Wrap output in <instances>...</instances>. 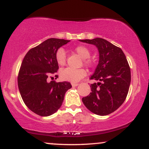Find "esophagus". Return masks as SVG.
<instances>
[{
  "label": "esophagus",
  "instance_id": "34e87169",
  "mask_svg": "<svg viewBox=\"0 0 149 149\" xmlns=\"http://www.w3.org/2000/svg\"><path fill=\"white\" fill-rule=\"evenodd\" d=\"M71 85H72V86H73V87H76V86H78V83H71Z\"/></svg>",
  "mask_w": 149,
  "mask_h": 149
}]
</instances>
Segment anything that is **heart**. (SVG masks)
<instances>
[{
    "mask_svg": "<svg viewBox=\"0 0 149 149\" xmlns=\"http://www.w3.org/2000/svg\"><path fill=\"white\" fill-rule=\"evenodd\" d=\"M74 50L83 58V64L87 67H92L93 66V61L90 59V49L85 45H77L75 47ZM56 61L59 66H63L65 64L66 60V51L62 47H59L56 51L55 53ZM87 71L84 69H73V68L67 67L61 70L60 76L62 80L66 81L76 83L83 78L86 76Z\"/></svg>",
    "mask_w": 149,
    "mask_h": 149,
    "instance_id": "obj_1",
    "label": "heart"
}]
</instances>
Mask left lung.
Returning a JSON list of instances; mask_svg holds the SVG:
<instances>
[{
  "mask_svg": "<svg viewBox=\"0 0 149 149\" xmlns=\"http://www.w3.org/2000/svg\"><path fill=\"white\" fill-rule=\"evenodd\" d=\"M80 41L96 45L100 52L99 64L90 77L98 83L91 84L92 92L82 101L93 113L109 115L117 110L127 97L131 82L129 64L122 49L105 39Z\"/></svg>",
  "mask_w": 149,
  "mask_h": 149,
  "instance_id": "left-lung-1",
  "label": "left lung"
}]
</instances>
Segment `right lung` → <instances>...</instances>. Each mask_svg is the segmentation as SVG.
Instances as JSON below:
<instances>
[{"label": "right lung", "mask_w": 149, "mask_h": 149, "mask_svg": "<svg viewBox=\"0 0 149 149\" xmlns=\"http://www.w3.org/2000/svg\"><path fill=\"white\" fill-rule=\"evenodd\" d=\"M70 40L49 38L30 49L19 71L17 82L20 95L26 107L40 116H48L60 108L69 82H48L59 69L55 53ZM55 77H58L55 75Z\"/></svg>", "instance_id": "obj_1"}]
</instances>
